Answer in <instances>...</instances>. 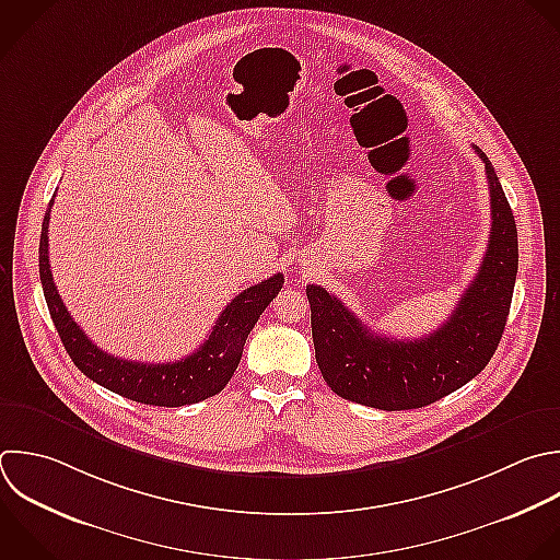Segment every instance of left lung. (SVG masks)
<instances>
[{
    "mask_svg": "<svg viewBox=\"0 0 560 560\" xmlns=\"http://www.w3.org/2000/svg\"><path fill=\"white\" fill-rule=\"evenodd\" d=\"M472 149L490 188V238L475 280L438 330L420 339L383 337L326 289L306 287L315 359L337 396L385 411L418 409L466 385L494 354L510 313L518 243L499 177Z\"/></svg>",
    "mask_w": 560,
    "mask_h": 560,
    "instance_id": "8db88e82",
    "label": "left lung"
}]
</instances>
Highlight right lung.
Returning <instances> with one entry per match:
<instances>
[{"mask_svg":"<svg viewBox=\"0 0 560 560\" xmlns=\"http://www.w3.org/2000/svg\"><path fill=\"white\" fill-rule=\"evenodd\" d=\"M52 203L55 201H50L42 225L39 276L52 322L74 365L98 385L136 402L155 407L192 405L219 394L238 368L247 335L282 289L284 276L276 273L238 293L217 319L210 337L186 359L173 363H140L118 359L101 350L83 332V328L68 313L55 287L48 256V223Z\"/></svg>","mask_w":560,"mask_h":560,"instance_id":"add662e5","label":"right lung"}]
</instances>
